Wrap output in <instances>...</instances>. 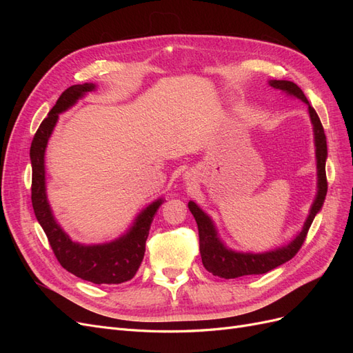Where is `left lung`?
Here are the masks:
<instances>
[{"instance_id": "1", "label": "left lung", "mask_w": 353, "mask_h": 353, "mask_svg": "<svg viewBox=\"0 0 353 353\" xmlns=\"http://www.w3.org/2000/svg\"><path fill=\"white\" fill-rule=\"evenodd\" d=\"M270 85L275 90H280L288 95L302 100L307 104L309 116L314 126V138H315V156H316V169H318V190L315 200L309 210L306 222L303 223L302 231L283 248L274 249L265 253H241L228 249L219 237L218 231L213 225L212 219L203 212L194 201H188V209L193 213V216L197 222L199 228V240H200V254L201 262L205 268L213 275L221 276V279H239L243 275H253V274H265L276 266L290 261L293 256L301 250L302 244L306 239V234L311 228V223L316 213L321 210L324 200L327 196V176H325V159H327V140L324 134V128L321 121L315 112V109L309 104L305 97L303 91L297 87L292 81H270Z\"/></svg>"}]
</instances>
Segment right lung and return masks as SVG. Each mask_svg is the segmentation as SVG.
<instances>
[{"label": "right lung", "instance_id": "right-lung-1", "mask_svg": "<svg viewBox=\"0 0 353 353\" xmlns=\"http://www.w3.org/2000/svg\"><path fill=\"white\" fill-rule=\"evenodd\" d=\"M95 90L94 83L72 85L63 91L46 117L30 144L32 163V206L39 225L44 230L52 252L66 271L94 284H121L131 280L143 262L145 240L157 209L163 200L159 199L138 213L132 227L122 237L110 243L85 245L70 240L57 223L46 188L44 156L52 130L59 121V114L82 99L85 94Z\"/></svg>", "mask_w": 353, "mask_h": 353}]
</instances>
